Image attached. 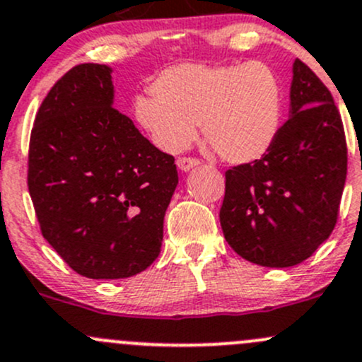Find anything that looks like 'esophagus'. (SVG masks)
Masks as SVG:
<instances>
[{
    "label": "esophagus",
    "mask_w": 362,
    "mask_h": 362,
    "mask_svg": "<svg viewBox=\"0 0 362 362\" xmlns=\"http://www.w3.org/2000/svg\"><path fill=\"white\" fill-rule=\"evenodd\" d=\"M199 159L196 158H178L177 159V166L178 170L182 171H191L192 168H196V166H199Z\"/></svg>",
    "instance_id": "1"
}]
</instances>
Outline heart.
I'll list each match as a JSON object with an SVG mask.
<instances>
[{
	"instance_id": "obj_1",
	"label": "heart",
	"mask_w": 362,
	"mask_h": 362,
	"mask_svg": "<svg viewBox=\"0 0 362 362\" xmlns=\"http://www.w3.org/2000/svg\"><path fill=\"white\" fill-rule=\"evenodd\" d=\"M152 95L133 100V116L152 142L184 151L201 123L204 142L229 165L264 158L283 124V86L264 62L245 66L180 64L163 71Z\"/></svg>"
}]
</instances>
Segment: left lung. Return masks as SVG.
I'll return each instance as SVG.
<instances>
[{
  "label": "left lung",
  "instance_id": "left-lung-1",
  "mask_svg": "<svg viewBox=\"0 0 362 362\" xmlns=\"http://www.w3.org/2000/svg\"><path fill=\"white\" fill-rule=\"evenodd\" d=\"M347 177V146L332 93L293 64L290 117L272 149L226 173L220 226L230 248L262 267H291L334 229Z\"/></svg>",
  "mask_w": 362,
  "mask_h": 362
}]
</instances>
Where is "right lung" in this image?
Here are the masks:
<instances>
[{"mask_svg":"<svg viewBox=\"0 0 362 362\" xmlns=\"http://www.w3.org/2000/svg\"><path fill=\"white\" fill-rule=\"evenodd\" d=\"M177 184L173 156L114 109L111 67L81 64L55 83L30 132L28 185L43 238L72 271H146Z\"/></svg>","mask_w":362,"mask_h":362,"instance_id":"right-lung-1","label":"right lung"}]
</instances>
